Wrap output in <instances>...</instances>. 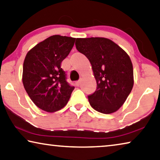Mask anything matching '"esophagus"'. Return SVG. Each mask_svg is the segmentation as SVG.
<instances>
[{
    "label": "esophagus",
    "mask_w": 160,
    "mask_h": 160,
    "mask_svg": "<svg viewBox=\"0 0 160 160\" xmlns=\"http://www.w3.org/2000/svg\"><path fill=\"white\" fill-rule=\"evenodd\" d=\"M81 82H82V80H78V81H77V82H75V85H76V86H80V84H81Z\"/></svg>",
    "instance_id": "1"
}]
</instances>
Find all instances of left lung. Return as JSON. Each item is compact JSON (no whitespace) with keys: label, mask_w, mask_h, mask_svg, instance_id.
<instances>
[{"label":"left lung","mask_w":160,"mask_h":160,"mask_svg":"<svg viewBox=\"0 0 160 160\" xmlns=\"http://www.w3.org/2000/svg\"><path fill=\"white\" fill-rule=\"evenodd\" d=\"M75 46L92 65L97 89L88 96L92 108L110 114L119 110L134 85L132 63L123 49L105 38H77Z\"/></svg>","instance_id":"8db88e82"}]
</instances>
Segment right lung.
Wrapping results in <instances>:
<instances>
[{
    "instance_id": "add662e5",
    "label": "right lung",
    "mask_w": 160,
    "mask_h": 160,
    "mask_svg": "<svg viewBox=\"0 0 160 160\" xmlns=\"http://www.w3.org/2000/svg\"><path fill=\"white\" fill-rule=\"evenodd\" d=\"M75 38L52 35L27 53L23 62L22 83L37 107L46 112L60 110L75 89L66 81L60 65L74 45Z\"/></svg>"
}]
</instances>
